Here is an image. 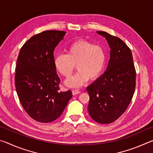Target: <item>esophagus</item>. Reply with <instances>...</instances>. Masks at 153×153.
<instances>
[{"label":"esophagus","mask_w":153,"mask_h":153,"mask_svg":"<svg viewBox=\"0 0 153 153\" xmlns=\"http://www.w3.org/2000/svg\"><path fill=\"white\" fill-rule=\"evenodd\" d=\"M81 92L78 90H72V94L73 95H76V94H78L79 93Z\"/></svg>","instance_id":"34e87169"}]
</instances>
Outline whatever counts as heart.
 Returning a JSON list of instances; mask_svg holds the SVG:
<instances>
[{
    "mask_svg": "<svg viewBox=\"0 0 153 153\" xmlns=\"http://www.w3.org/2000/svg\"><path fill=\"white\" fill-rule=\"evenodd\" d=\"M107 54L101 46L95 45L85 40H78L71 44L67 55L59 54L54 59V65L59 73L64 77H70L75 65L78 71L65 81L69 87L77 88L84 85L88 79H97L105 69Z\"/></svg>",
    "mask_w": 153,
    "mask_h": 153,
    "instance_id": "obj_1",
    "label": "heart"
}]
</instances>
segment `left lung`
Segmentation results:
<instances>
[{
    "instance_id": "8db88e82",
    "label": "left lung",
    "mask_w": 153,
    "mask_h": 153,
    "mask_svg": "<svg viewBox=\"0 0 153 153\" xmlns=\"http://www.w3.org/2000/svg\"><path fill=\"white\" fill-rule=\"evenodd\" d=\"M111 48L107 68L87 87L90 96L88 110L99 123H113L126 111L136 87V69L131 50L123 40L105 32L97 31Z\"/></svg>"
}]
</instances>
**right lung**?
Wrapping results in <instances>:
<instances>
[{"label":"right lung","mask_w":153,"mask_h":153,"mask_svg":"<svg viewBox=\"0 0 153 153\" xmlns=\"http://www.w3.org/2000/svg\"><path fill=\"white\" fill-rule=\"evenodd\" d=\"M66 32L45 31L30 38L21 48L15 68V88L30 117L41 123L55 121L72 97L59 91L60 79L54 65V50Z\"/></svg>","instance_id":"obj_1"}]
</instances>
